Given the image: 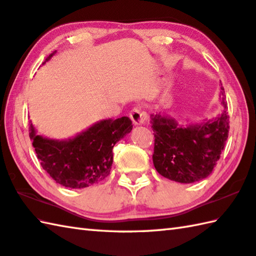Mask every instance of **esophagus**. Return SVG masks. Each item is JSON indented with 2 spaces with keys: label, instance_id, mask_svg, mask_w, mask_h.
<instances>
[{
  "label": "esophagus",
  "instance_id": "esophagus-1",
  "mask_svg": "<svg viewBox=\"0 0 256 256\" xmlns=\"http://www.w3.org/2000/svg\"><path fill=\"white\" fill-rule=\"evenodd\" d=\"M130 118H131L135 125H143L145 120L148 118V114L143 112L140 108H134L130 113Z\"/></svg>",
  "mask_w": 256,
  "mask_h": 256
}]
</instances>
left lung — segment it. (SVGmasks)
<instances>
[{"mask_svg":"<svg viewBox=\"0 0 256 256\" xmlns=\"http://www.w3.org/2000/svg\"><path fill=\"white\" fill-rule=\"evenodd\" d=\"M220 101L222 113L202 122H181L160 112L151 114L155 138L153 164L162 176L188 184L201 181L213 172L230 128L228 103L222 86Z\"/></svg>","mask_w":256,"mask_h":256,"instance_id":"8db88e82","label":"left lung"}]
</instances>
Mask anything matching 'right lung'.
Instances as JSON below:
<instances>
[{
    "mask_svg": "<svg viewBox=\"0 0 256 256\" xmlns=\"http://www.w3.org/2000/svg\"><path fill=\"white\" fill-rule=\"evenodd\" d=\"M56 53L50 54L43 64ZM128 116L95 122L68 138H50L36 133L31 123L30 138L42 168L56 183L70 188H88L108 176L114 145L132 131Z\"/></svg>",
    "mask_w": 256,
    "mask_h": 256,
    "instance_id": "1",
    "label": "right lung"
}]
</instances>
